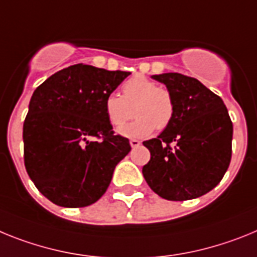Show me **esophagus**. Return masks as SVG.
<instances>
[{
	"label": "esophagus",
	"instance_id": "34e87169",
	"mask_svg": "<svg viewBox=\"0 0 257 257\" xmlns=\"http://www.w3.org/2000/svg\"><path fill=\"white\" fill-rule=\"evenodd\" d=\"M140 145H141V142L138 141V140H135V138H133V140H131V146L133 147V149L138 147V146H140Z\"/></svg>",
	"mask_w": 257,
	"mask_h": 257
}]
</instances>
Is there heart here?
<instances>
[{
    "instance_id": "b5f03b06",
    "label": "heart",
    "mask_w": 257,
    "mask_h": 257,
    "mask_svg": "<svg viewBox=\"0 0 257 257\" xmlns=\"http://www.w3.org/2000/svg\"><path fill=\"white\" fill-rule=\"evenodd\" d=\"M133 108L137 119L120 132L126 137H145L155 128H167L175 116V101L169 90L142 75L126 80L121 95L111 93L104 99L107 119L116 128L124 126L133 117Z\"/></svg>"
}]
</instances>
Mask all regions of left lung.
I'll use <instances>...</instances> for the list:
<instances>
[{"mask_svg": "<svg viewBox=\"0 0 257 257\" xmlns=\"http://www.w3.org/2000/svg\"><path fill=\"white\" fill-rule=\"evenodd\" d=\"M151 77L172 94L175 116L158 137L144 142L151 154L144 177L167 200L199 198L217 186L230 164L233 122L226 106L194 77L176 72Z\"/></svg>", "mask_w": 257, "mask_h": 257, "instance_id": "left-lung-1", "label": "left lung"}]
</instances>
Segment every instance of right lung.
I'll return each mask as SVG.
<instances>
[{
	"label": "right lung",
	"instance_id": "add662e5",
	"mask_svg": "<svg viewBox=\"0 0 257 257\" xmlns=\"http://www.w3.org/2000/svg\"><path fill=\"white\" fill-rule=\"evenodd\" d=\"M131 72L75 64L33 91L23 125L24 166L40 193L57 206L97 202L131 151L113 135L104 99Z\"/></svg>",
	"mask_w": 257,
	"mask_h": 257
}]
</instances>
